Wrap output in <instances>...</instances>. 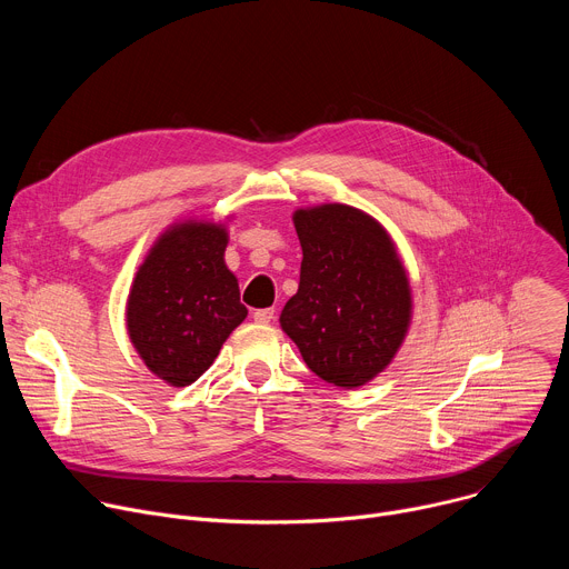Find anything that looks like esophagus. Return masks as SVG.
<instances>
[{
	"mask_svg": "<svg viewBox=\"0 0 569 569\" xmlns=\"http://www.w3.org/2000/svg\"><path fill=\"white\" fill-rule=\"evenodd\" d=\"M252 317H254L257 321H261V323H268V321L274 319V308H259V310L252 312Z\"/></svg>",
	"mask_w": 569,
	"mask_h": 569,
	"instance_id": "esophagus-1",
	"label": "esophagus"
}]
</instances>
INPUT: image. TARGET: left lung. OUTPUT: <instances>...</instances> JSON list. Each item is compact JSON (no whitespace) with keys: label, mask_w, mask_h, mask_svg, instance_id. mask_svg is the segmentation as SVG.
Wrapping results in <instances>:
<instances>
[{"label":"left lung","mask_w":569,"mask_h":569,"mask_svg":"<svg viewBox=\"0 0 569 569\" xmlns=\"http://www.w3.org/2000/svg\"><path fill=\"white\" fill-rule=\"evenodd\" d=\"M299 290L281 329L312 373L342 389L367 385L396 356L412 319V290L393 240L349 204L297 209Z\"/></svg>","instance_id":"8db88e82"}]
</instances>
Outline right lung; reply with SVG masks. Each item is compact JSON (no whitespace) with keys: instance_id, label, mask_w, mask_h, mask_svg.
<instances>
[{"instance_id":"1","label":"right lung","mask_w":569,"mask_h":569,"mask_svg":"<svg viewBox=\"0 0 569 569\" xmlns=\"http://www.w3.org/2000/svg\"><path fill=\"white\" fill-rule=\"evenodd\" d=\"M224 224L184 220L161 233L139 266L126 308L132 347L164 382L187 387L248 317L224 266Z\"/></svg>"}]
</instances>
